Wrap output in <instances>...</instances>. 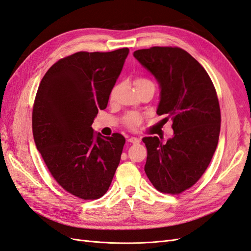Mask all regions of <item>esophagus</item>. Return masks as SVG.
<instances>
[{
  "instance_id": "esophagus-1",
  "label": "esophagus",
  "mask_w": 251,
  "mask_h": 251,
  "mask_svg": "<svg viewBox=\"0 0 251 251\" xmlns=\"http://www.w3.org/2000/svg\"><path fill=\"white\" fill-rule=\"evenodd\" d=\"M127 141L128 142H131V144H139V138H137V137H130L127 139Z\"/></svg>"
}]
</instances>
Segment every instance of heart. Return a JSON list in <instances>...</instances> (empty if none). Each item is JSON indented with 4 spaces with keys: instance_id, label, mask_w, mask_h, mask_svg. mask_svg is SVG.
I'll use <instances>...</instances> for the list:
<instances>
[{
    "instance_id": "b5f03b06",
    "label": "heart",
    "mask_w": 251,
    "mask_h": 251,
    "mask_svg": "<svg viewBox=\"0 0 251 251\" xmlns=\"http://www.w3.org/2000/svg\"><path fill=\"white\" fill-rule=\"evenodd\" d=\"M135 85H136V89L139 91H142V90H146V89H151V90H155V83L154 81L151 80L150 78H146V77H137L136 79H135L134 81ZM121 87V84L120 83H117L115 84L112 90L110 92V100L111 101H114L115 99H116V96L117 94L120 90ZM142 120V117L140 116L139 114L137 113H130L127 114L126 118H125V124L127 127L130 128H137L141 123Z\"/></svg>"
}]
</instances>
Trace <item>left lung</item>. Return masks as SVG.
Returning a JSON list of instances; mask_svg holds the SVG:
<instances>
[{
  "label": "left lung",
  "instance_id": "obj_1",
  "mask_svg": "<svg viewBox=\"0 0 251 251\" xmlns=\"http://www.w3.org/2000/svg\"><path fill=\"white\" fill-rule=\"evenodd\" d=\"M134 57L157 80L158 115L171 118L174 135L167 142L144 137L145 172L162 193L179 194L204 174L218 147L221 111L214 85L198 61L179 47L154 46Z\"/></svg>",
  "mask_w": 251,
  "mask_h": 251
}]
</instances>
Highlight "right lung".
<instances>
[{"mask_svg":"<svg viewBox=\"0 0 251 251\" xmlns=\"http://www.w3.org/2000/svg\"><path fill=\"white\" fill-rule=\"evenodd\" d=\"M128 49L79 51L46 72L32 109V134L52 177L82 200L104 195L119 165L126 139L94 132L92 124L109 102Z\"/></svg>","mask_w":251,"mask_h":251,"instance_id":"add662e5","label":"right lung"}]
</instances>
